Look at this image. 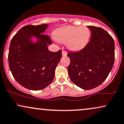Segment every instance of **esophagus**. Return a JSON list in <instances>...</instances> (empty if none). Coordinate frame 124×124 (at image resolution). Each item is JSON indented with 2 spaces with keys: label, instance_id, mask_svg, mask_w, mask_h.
Masks as SVG:
<instances>
[{
  "label": "esophagus",
  "instance_id": "esophagus-1",
  "mask_svg": "<svg viewBox=\"0 0 124 124\" xmlns=\"http://www.w3.org/2000/svg\"><path fill=\"white\" fill-rule=\"evenodd\" d=\"M67 55V52L65 51H64V50H62V56H66Z\"/></svg>",
  "mask_w": 124,
  "mask_h": 124
}]
</instances>
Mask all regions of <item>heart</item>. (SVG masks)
Returning a JSON list of instances; mask_svg holds the SVG:
<instances>
[{
  "instance_id": "b5f03b06",
  "label": "heart",
  "mask_w": 124,
  "mask_h": 124,
  "mask_svg": "<svg viewBox=\"0 0 124 124\" xmlns=\"http://www.w3.org/2000/svg\"><path fill=\"white\" fill-rule=\"evenodd\" d=\"M91 32L85 26L68 25L60 27L54 33V38L60 43H65L68 49L77 52L83 49L89 42Z\"/></svg>"
}]
</instances>
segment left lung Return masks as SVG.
Here are the masks:
<instances>
[{
	"label": "left lung",
	"mask_w": 124,
	"mask_h": 124,
	"mask_svg": "<svg viewBox=\"0 0 124 124\" xmlns=\"http://www.w3.org/2000/svg\"><path fill=\"white\" fill-rule=\"evenodd\" d=\"M91 31L90 41L78 52H68L70 79L83 90H91L103 83L114 62V39L101 27L87 26Z\"/></svg>",
	"instance_id": "8db88e82"
}]
</instances>
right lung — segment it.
<instances>
[{
  "label": "right lung",
  "instance_id": "1",
  "mask_svg": "<svg viewBox=\"0 0 124 124\" xmlns=\"http://www.w3.org/2000/svg\"><path fill=\"white\" fill-rule=\"evenodd\" d=\"M48 24L27 25L21 28L11 41L8 64L19 85L29 90H40L48 86L54 78L55 70L62 50L52 52L49 37L43 34Z\"/></svg>",
  "mask_w": 124,
  "mask_h": 124
}]
</instances>
